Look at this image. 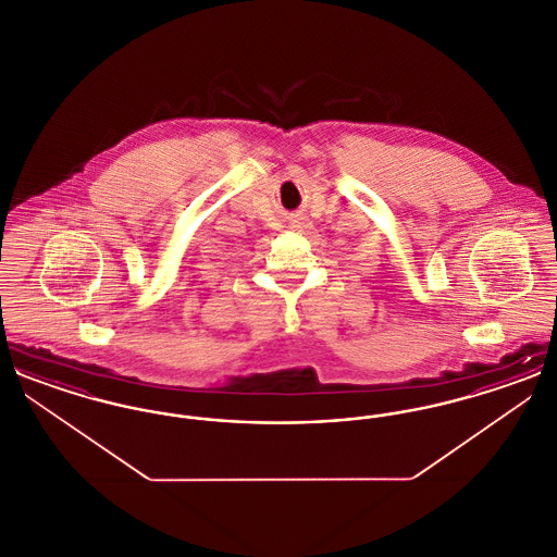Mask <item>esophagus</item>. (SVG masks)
I'll return each mask as SVG.
<instances>
[{
	"mask_svg": "<svg viewBox=\"0 0 557 557\" xmlns=\"http://www.w3.org/2000/svg\"><path fill=\"white\" fill-rule=\"evenodd\" d=\"M288 227H290L292 232H296V234H302L309 227V219L302 216V214H292Z\"/></svg>",
	"mask_w": 557,
	"mask_h": 557,
	"instance_id": "esophagus-1",
	"label": "esophagus"
}]
</instances>
